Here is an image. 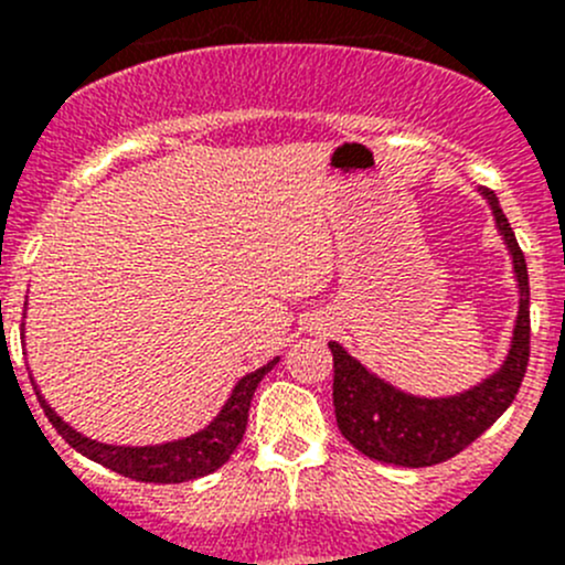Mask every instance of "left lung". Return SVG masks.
<instances>
[{
	"instance_id": "1",
	"label": "left lung",
	"mask_w": 565,
	"mask_h": 565,
	"mask_svg": "<svg viewBox=\"0 0 565 565\" xmlns=\"http://www.w3.org/2000/svg\"><path fill=\"white\" fill-rule=\"evenodd\" d=\"M498 230L514 256L520 281V315L503 369L478 388L451 398H415L369 374L355 358L330 341L333 352V407L341 435L369 459L398 467H431L457 457L476 443L520 393L530 361L527 265L494 191L483 188Z\"/></svg>"
}]
</instances>
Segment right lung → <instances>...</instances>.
Instances as JSON below:
<instances>
[{
    "label": "right lung",
    "instance_id": "1",
    "mask_svg": "<svg viewBox=\"0 0 565 565\" xmlns=\"http://www.w3.org/2000/svg\"><path fill=\"white\" fill-rule=\"evenodd\" d=\"M276 363L278 358L267 363V366L246 374V377L235 385L230 402L224 404L218 418H215L207 429L196 431V435L185 437V440L163 443V446H150V448L104 446V443L89 440V437L78 435L76 429H71V426H67L65 420L49 407V402L40 396V391L35 393L45 418H49L51 426L60 431L62 440H65L67 446L76 448L78 454H84L87 459L98 461V465L119 472V476L134 478V481L182 483V481H193V478L207 476V472H215L221 465L230 461L232 454H235V448L241 446L243 435H246L248 407H250V398H254L256 385L262 383V377H265Z\"/></svg>",
    "mask_w": 565,
    "mask_h": 565
}]
</instances>
